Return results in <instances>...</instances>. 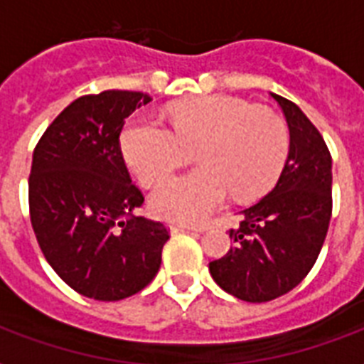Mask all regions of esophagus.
Masks as SVG:
<instances>
[{
  "instance_id": "1",
  "label": "esophagus",
  "mask_w": 364,
  "mask_h": 364,
  "mask_svg": "<svg viewBox=\"0 0 364 364\" xmlns=\"http://www.w3.org/2000/svg\"><path fill=\"white\" fill-rule=\"evenodd\" d=\"M198 228L196 227H188V225H173L171 227V232L173 234H181V232H196Z\"/></svg>"
}]
</instances>
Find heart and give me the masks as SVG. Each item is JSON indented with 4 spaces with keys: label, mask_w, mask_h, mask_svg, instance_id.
I'll use <instances>...</instances> for the list:
<instances>
[{
    "label": "heart",
    "mask_w": 364,
    "mask_h": 364,
    "mask_svg": "<svg viewBox=\"0 0 364 364\" xmlns=\"http://www.w3.org/2000/svg\"><path fill=\"white\" fill-rule=\"evenodd\" d=\"M289 141L277 113L223 94L173 105L170 126L134 117L121 134L126 162L145 185L166 179L196 151L202 166L162 183L151 198L156 215L181 223L204 221L228 194L247 202L268 193Z\"/></svg>",
    "instance_id": "b5f03b06"
}]
</instances>
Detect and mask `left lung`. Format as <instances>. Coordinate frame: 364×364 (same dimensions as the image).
<instances>
[{"label":"left lung","mask_w":364,"mask_h":364,"mask_svg":"<svg viewBox=\"0 0 364 364\" xmlns=\"http://www.w3.org/2000/svg\"><path fill=\"white\" fill-rule=\"evenodd\" d=\"M291 134L287 162L276 187L242 211L232 245L210 262L228 294L268 302L293 291L316 264L333 215V159L323 136L293 102L272 94Z\"/></svg>","instance_id":"1"}]
</instances>
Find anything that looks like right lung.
I'll use <instances>...</instances> for the list:
<instances>
[{
  "label": "right lung",
  "instance_id": "right-lung-1",
  "mask_svg": "<svg viewBox=\"0 0 364 364\" xmlns=\"http://www.w3.org/2000/svg\"><path fill=\"white\" fill-rule=\"evenodd\" d=\"M151 98L105 90L71 102L33 149L28 200L37 243L82 296L122 300L153 282L170 240L164 223L132 215L143 204L121 151L124 119Z\"/></svg>",
  "mask_w": 364,
  "mask_h": 364
}]
</instances>
